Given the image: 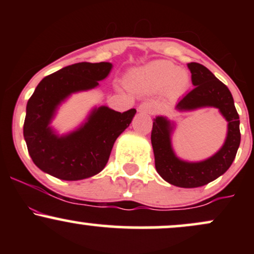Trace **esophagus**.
<instances>
[{
  "label": "esophagus",
  "mask_w": 254,
  "mask_h": 254,
  "mask_svg": "<svg viewBox=\"0 0 254 254\" xmlns=\"http://www.w3.org/2000/svg\"><path fill=\"white\" fill-rule=\"evenodd\" d=\"M137 110H138L139 113H143V115H151V113H154L153 105L149 103H142Z\"/></svg>",
  "instance_id": "1"
}]
</instances>
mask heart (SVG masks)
Segmentation results:
<instances>
[{"instance_id": "heart-1", "label": "heart", "mask_w": 254, "mask_h": 254, "mask_svg": "<svg viewBox=\"0 0 254 254\" xmlns=\"http://www.w3.org/2000/svg\"><path fill=\"white\" fill-rule=\"evenodd\" d=\"M129 82L144 92L165 89L168 97L177 98L188 89L190 78L188 72L178 68L176 64L168 61H156L133 71Z\"/></svg>"}]
</instances>
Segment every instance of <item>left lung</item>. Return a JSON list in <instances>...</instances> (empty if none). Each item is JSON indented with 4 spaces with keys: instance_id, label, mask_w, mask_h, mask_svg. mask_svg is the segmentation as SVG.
Segmentation results:
<instances>
[{
    "instance_id": "obj_1",
    "label": "left lung",
    "mask_w": 254,
    "mask_h": 254,
    "mask_svg": "<svg viewBox=\"0 0 254 254\" xmlns=\"http://www.w3.org/2000/svg\"><path fill=\"white\" fill-rule=\"evenodd\" d=\"M194 88L189 92L176 109L192 111L202 107H216L228 122L226 141L215 155L200 162L183 161L174 154L171 133L173 125L165 117H156L151 130V145L155 156V168L162 179L179 188H199L217 179L230 167L240 145V119L232 93L208 68L199 63H189Z\"/></svg>"
}]
</instances>
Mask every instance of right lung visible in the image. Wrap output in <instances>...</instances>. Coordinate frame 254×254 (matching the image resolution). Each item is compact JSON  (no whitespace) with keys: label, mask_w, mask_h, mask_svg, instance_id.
<instances>
[{"label":"right lung","mask_w":254,"mask_h":254,"mask_svg":"<svg viewBox=\"0 0 254 254\" xmlns=\"http://www.w3.org/2000/svg\"><path fill=\"white\" fill-rule=\"evenodd\" d=\"M109 62H81L44 77L28 99L24 137L34 165L62 180H81L104 170L116 139L129 127L136 110L121 113L107 106L90 112L78 129L57 136L50 123L58 105L72 93L97 87L110 74Z\"/></svg>","instance_id":"1"}]
</instances>
